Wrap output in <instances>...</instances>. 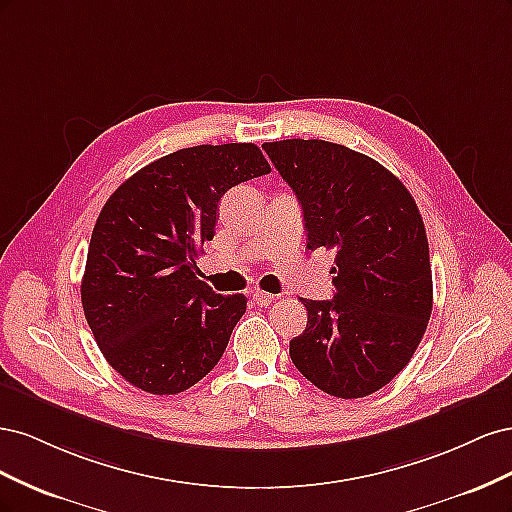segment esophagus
<instances>
[{"label":"esophagus","mask_w":512,"mask_h":512,"mask_svg":"<svg viewBox=\"0 0 512 512\" xmlns=\"http://www.w3.org/2000/svg\"><path fill=\"white\" fill-rule=\"evenodd\" d=\"M252 299H254L260 307H267V305H271L277 297H275V294H271V292H265V290H254V292H252Z\"/></svg>","instance_id":"34e87169"}]
</instances>
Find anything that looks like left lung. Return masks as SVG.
Masks as SVG:
<instances>
[{
  "label": "left lung",
  "instance_id": "obj_1",
  "mask_svg": "<svg viewBox=\"0 0 512 512\" xmlns=\"http://www.w3.org/2000/svg\"><path fill=\"white\" fill-rule=\"evenodd\" d=\"M297 194L307 250L335 254V297L301 299L305 331L290 359L320 391L376 393L421 344L433 305L429 243L412 194L380 162L329 141L265 143Z\"/></svg>",
  "mask_w": 512,
  "mask_h": 512
}]
</instances>
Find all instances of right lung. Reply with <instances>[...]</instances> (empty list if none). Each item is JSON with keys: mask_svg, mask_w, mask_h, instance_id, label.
I'll return each mask as SVG.
<instances>
[{"mask_svg": "<svg viewBox=\"0 0 512 512\" xmlns=\"http://www.w3.org/2000/svg\"><path fill=\"white\" fill-rule=\"evenodd\" d=\"M267 173L254 143L198 145L147 164L106 200L81 301L104 359L136 389L183 393L222 359L247 299L198 280L196 256L222 196Z\"/></svg>", "mask_w": 512, "mask_h": 512, "instance_id": "add662e5", "label": "right lung"}]
</instances>
